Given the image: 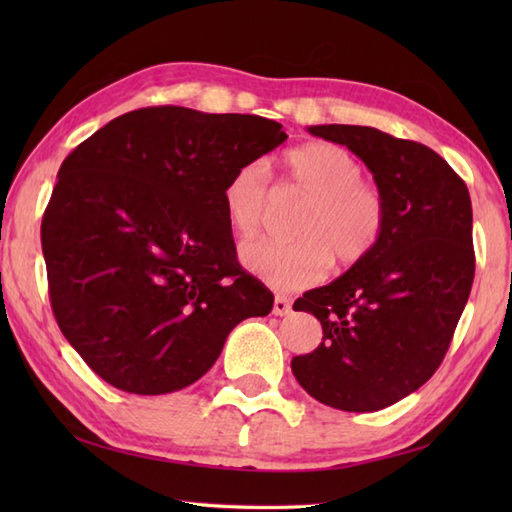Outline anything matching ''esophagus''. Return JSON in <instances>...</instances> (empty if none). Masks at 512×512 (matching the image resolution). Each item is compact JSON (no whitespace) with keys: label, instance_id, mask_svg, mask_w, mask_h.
Listing matches in <instances>:
<instances>
[{"label":"esophagus","instance_id":"esophagus-1","mask_svg":"<svg viewBox=\"0 0 512 512\" xmlns=\"http://www.w3.org/2000/svg\"><path fill=\"white\" fill-rule=\"evenodd\" d=\"M292 312V303L288 297H275V303H273V314H277V317H286V314Z\"/></svg>","mask_w":512,"mask_h":512}]
</instances>
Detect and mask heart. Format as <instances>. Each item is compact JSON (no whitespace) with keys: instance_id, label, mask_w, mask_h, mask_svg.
I'll return each instance as SVG.
<instances>
[{"instance_id":"heart-1","label":"heart","mask_w":512,"mask_h":512,"mask_svg":"<svg viewBox=\"0 0 512 512\" xmlns=\"http://www.w3.org/2000/svg\"><path fill=\"white\" fill-rule=\"evenodd\" d=\"M281 189L306 198L297 213L295 242H253L239 250V262L275 290H301L339 266L361 264L374 253L387 224L385 195L363 178L350 151L334 143L292 149L281 165ZM226 222L242 239L253 237L270 211L266 169L259 160L231 173L222 191Z\"/></svg>"}]
</instances>
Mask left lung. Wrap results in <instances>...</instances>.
Listing matches in <instances>:
<instances>
[{"label": "left lung", "instance_id": "left-lung-1", "mask_svg": "<svg viewBox=\"0 0 512 512\" xmlns=\"http://www.w3.org/2000/svg\"><path fill=\"white\" fill-rule=\"evenodd\" d=\"M308 132L365 162L387 224L372 255L295 301L321 321L323 343L290 367L323 405L378 411L427 383L449 350L475 275L471 195L427 145L361 125Z\"/></svg>", "mask_w": 512, "mask_h": 512}]
</instances>
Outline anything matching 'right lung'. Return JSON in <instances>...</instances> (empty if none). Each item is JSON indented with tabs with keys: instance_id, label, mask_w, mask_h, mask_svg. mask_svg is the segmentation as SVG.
<instances>
[{
	"instance_id": "1",
	"label": "right lung",
	"mask_w": 512,
	"mask_h": 512,
	"mask_svg": "<svg viewBox=\"0 0 512 512\" xmlns=\"http://www.w3.org/2000/svg\"><path fill=\"white\" fill-rule=\"evenodd\" d=\"M288 136L253 114L127 112L63 160L41 222L54 319L105 383L140 396L202 378L273 295L242 270L222 191Z\"/></svg>"
}]
</instances>
